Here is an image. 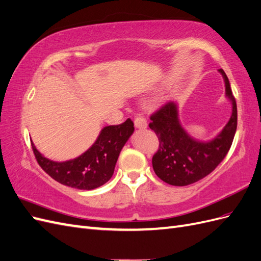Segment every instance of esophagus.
<instances>
[{
	"label": "esophagus",
	"instance_id": "obj_1",
	"mask_svg": "<svg viewBox=\"0 0 261 261\" xmlns=\"http://www.w3.org/2000/svg\"><path fill=\"white\" fill-rule=\"evenodd\" d=\"M134 124H135V127L138 129H145L148 126L146 118L144 116H140V115H138L135 120H134Z\"/></svg>",
	"mask_w": 261,
	"mask_h": 261
}]
</instances>
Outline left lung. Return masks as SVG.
<instances>
[{"label": "left lung", "mask_w": 261, "mask_h": 261, "mask_svg": "<svg viewBox=\"0 0 261 261\" xmlns=\"http://www.w3.org/2000/svg\"><path fill=\"white\" fill-rule=\"evenodd\" d=\"M225 84V97L232 103V114L218 135L203 141L192 137L183 127L175 102L162 107L151 115V128L159 138V150L152 158L156 176L173 186L196 183L215 170L222 161L233 143L238 127V108L230 82L223 69H219Z\"/></svg>", "instance_id": "1"}]
</instances>
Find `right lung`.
Wrapping results in <instances>:
<instances>
[{"label": "right lung", "mask_w": 261, "mask_h": 261, "mask_svg": "<svg viewBox=\"0 0 261 261\" xmlns=\"http://www.w3.org/2000/svg\"><path fill=\"white\" fill-rule=\"evenodd\" d=\"M134 129L130 118L121 125L106 126L87 151L63 162L48 159L38 151L34 143L31 146L39 165L53 179L69 187L90 191L106 184L112 177L118 155Z\"/></svg>", "instance_id": "right-lung-1"}]
</instances>
